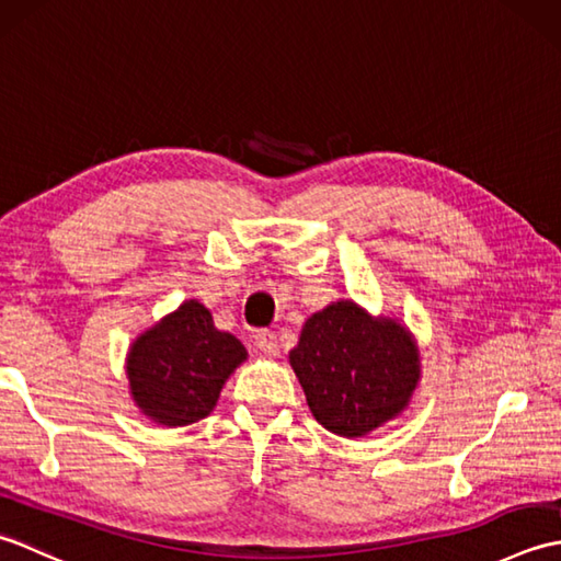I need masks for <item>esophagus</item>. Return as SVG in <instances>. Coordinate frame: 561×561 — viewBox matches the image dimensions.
I'll return each instance as SVG.
<instances>
[{
    "instance_id": "1",
    "label": "esophagus",
    "mask_w": 561,
    "mask_h": 561,
    "mask_svg": "<svg viewBox=\"0 0 561 561\" xmlns=\"http://www.w3.org/2000/svg\"><path fill=\"white\" fill-rule=\"evenodd\" d=\"M255 347H257L262 354L277 356V354H279V337H277V332L260 330L257 335H255Z\"/></svg>"
}]
</instances>
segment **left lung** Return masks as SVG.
<instances>
[{"label": "left lung", "instance_id": "8db88e82", "mask_svg": "<svg viewBox=\"0 0 561 561\" xmlns=\"http://www.w3.org/2000/svg\"><path fill=\"white\" fill-rule=\"evenodd\" d=\"M308 408L328 432L364 436L410 400L420 366L404 328L337 301L306 320L289 354Z\"/></svg>", "mask_w": 561, "mask_h": 561}]
</instances>
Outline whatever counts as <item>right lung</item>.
<instances>
[{
	"mask_svg": "<svg viewBox=\"0 0 561 561\" xmlns=\"http://www.w3.org/2000/svg\"><path fill=\"white\" fill-rule=\"evenodd\" d=\"M243 359V344L214 328L205 306L185 301L133 344L129 388L153 422L185 426L205 420L224 380Z\"/></svg>",
	"mask_w": 561,
	"mask_h": 561,
	"instance_id": "1",
	"label": "right lung"
}]
</instances>
